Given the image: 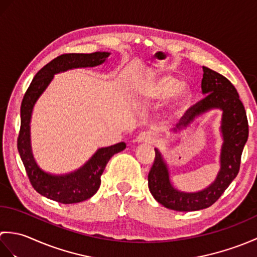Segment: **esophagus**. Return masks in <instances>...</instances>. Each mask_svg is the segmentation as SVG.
I'll return each mask as SVG.
<instances>
[{"instance_id":"1","label":"esophagus","mask_w":257,"mask_h":257,"mask_svg":"<svg viewBox=\"0 0 257 257\" xmlns=\"http://www.w3.org/2000/svg\"><path fill=\"white\" fill-rule=\"evenodd\" d=\"M138 143H145V144H155L157 141V137L154 135L151 134L149 132H144L139 134L138 136Z\"/></svg>"}]
</instances>
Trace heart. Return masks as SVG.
<instances>
[{
  "label": "heart",
  "mask_w": 257,
  "mask_h": 257,
  "mask_svg": "<svg viewBox=\"0 0 257 257\" xmlns=\"http://www.w3.org/2000/svg\"><path fill=\"white\" fill-rule=\"evenodd\" d=\"M144 94L150 99H160L172 95L173 106L179 109H181L190 98L188 87L180 84L179 79L171 75L157 76L150 79L145 86Z\"/></svg>",
  "instance_id": "heart-1"
}]
</instances>
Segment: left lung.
<instances>
[{"instance_id":"8db88e82","label":"left lung","mask_w":257,"mask_h":257,"mask_svg":"<svg viewBox=\"0 0 257 257\" xmlns=\"http://www.w3.org/2000/svg\"><path fill=\"white\" fill-rule=\"evenodd\" d=\"M201 88L205 97L184 112L180 119L179 129L188 127L195 117L212 108L222 109L221 129L224 143L221 152V170L214 183L207 189L196 193L180 192L169 181L166 163L160 152L155 149L156 157L148 174V187L154 198L171 210L198 211L215 203L237 176L242 152L248 138L246 111L231 81L223 75L203 66Z\"/></svg>"}]
</instances>
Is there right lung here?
I'll use <instances>...</instances> for the list:
<instances>
[{
	"label": "right lung",
	"mask_w": 257,
	"mask_h": 257,
	"mask_svg": "<svg viewBox=\"0 0 257 257\" xmlns=\"http://www.w3.org/2000/svg\"><path fill=\"white\" fill-rule=\"evenodd\" d=\"M107 52L91 54L68 53L54 58L40 69L27 88L21 105V128L18 149L32 187L38 193L59 203H79L91 198L100 185V177L109 159L125 148L124 143L101 148L79 170L66 176H51L37 167L31 150L30 121L33 106L46 89L53 76L64 70L77 67H94L106 61Z\"/></svg>",
	"instance_id": "right-lung-1"
}]
</instances>
